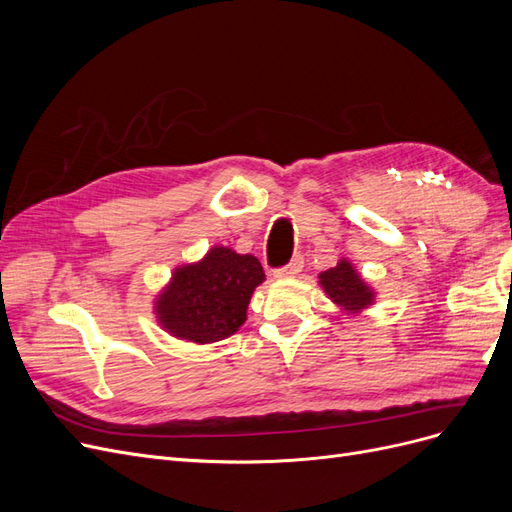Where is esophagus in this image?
Segmentation results:
<instances>
[{
	"mask_svg": "<svg viewBox=\"0 0 512 512\" xmlns=\"http://www.w3.org/2000/svg\"><path fill=\"white\" fill-rule=\"evenodd\" d=\"M301 269H303V258L301 256H294L288 265H284V267H280V269H275V277L277 280H288V277H294V275H299L301 273Z\"/></svg>",
	"mask_w": 512,
	"mask_h": 512,
	"instance_id": "obj_1",
	"label": "esophagus"
}]
</instances>
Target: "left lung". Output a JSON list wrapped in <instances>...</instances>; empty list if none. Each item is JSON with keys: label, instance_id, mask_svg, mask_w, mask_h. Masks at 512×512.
Returning <instances> with one entry per match:
<instances>
[{"label": "left lung", "instance_id": "8db88e82", "mask_svg": "<svg viewBox=\"0 0 512 512\" xmlns=\"http://www.w3.org/2000/svg\"><path fill=\"white\" fill-rule=\"evenodd\" d=\"M318 280L322 290L329 294V299L346 314H359L369 305H374V288L356 273L352 262L346 258L339 260L335 267L322 271Z\"/></svg>", "mask_w": 512, "mask_h": 512}]
</instances>
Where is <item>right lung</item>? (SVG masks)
Masks as SVG:
<instances>
[{
	"label": "right lung",
	"instance_id": "right-lung-1",
	"mask_svg": "<svg viewBox=\"0 0 512 512\" xmlns=\"http://www.w3.org/2000/svg\"><path fill=\"white\" fill-rule=\"evenodd\" d=\"M265 271L252 254L215 245L203 260L177 267L156 299V318L173 337L213 344L239 331Z\"/></svg>",
	"mask_w": 512,
	"mask_h": 512
}]
</instances>
